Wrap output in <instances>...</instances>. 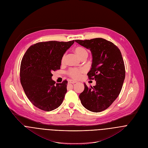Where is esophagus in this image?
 <instances>
[{"mask_svg":"<svg viewBox=\"0 0 148 148\" xmlns=\"http://www.w3.org/2000/svg\"><path fill=\"white\" fill-rule=\"evenodd\" d=\"M68 83H70V84H74V83H76L77 82L75 81H74L73 80H70L68 81Z\"/></svg>","mask_w":148,"mask_h":148,"instance_id":"esophagus-1","label":"esophagus"}]
</instances>
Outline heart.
I'll return each mask as SVG.
<instances>
[{"instance_id": "1", "label": "heart", "mask_w": 148, "mask_h": 148, "mask_svg": "<svg viewBox=\"0 0 148 148\" xmlns=\"http://www.w3.org/2000/svg\"><path fill=\"white\" fill-rule=\"evenodd\" d=\"M74 53L78 56V58H80L81 60L83 58H87L88 56V52L84 47L78 46L75 47L74 49ZM65 55H64L61 59V62H64L65 61ZM83 73V70H79V69H76V68H72L70 69V70L68 71V73L71 77H72L74 79H78L81 77L82 74Z\"/></svg>"}]
</instances>
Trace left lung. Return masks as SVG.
Returning <instances> with one entry per match:
<instances>
[{"instance_id": "8db88e82", "label": "left lung", "mask_w": 148, "mask_h": 148, "mask_svg": "<svg viewBox=\"0 0 148 148\" xmlns=\"http://www.w3.org/2000/svg\"><path fill=\"white\" fill-rule=\"evenodd\" d=\"M75 41L91 51L92 68L87 75L96 82L90 87L84 84V90L79 95L82 104L90 111H103L114 102L121 90L125 75L121 53L113 43L102 38Z\"/></svg>"}]
</instances>
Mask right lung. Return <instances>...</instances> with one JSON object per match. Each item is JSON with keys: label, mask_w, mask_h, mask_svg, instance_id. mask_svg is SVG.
<instances>
[{"label": "right lung", "mask_w": 148, "mask_h": 148, "mask_svg": "<svg viewBox=\"0 0 148 148\" xmlns=\"http://www.w3.org/2000/svg\"><path fill=\"white\" fill-rule=\"evenodd\" d=\"M74 43L39 42L24 54L20 67L21 83L28 99L38 109L51 111L62 103L68 82L55 84L52 73L60 69L62 56Z\"/></svg>", "instance_id": "obj_1"}]
</instances>
